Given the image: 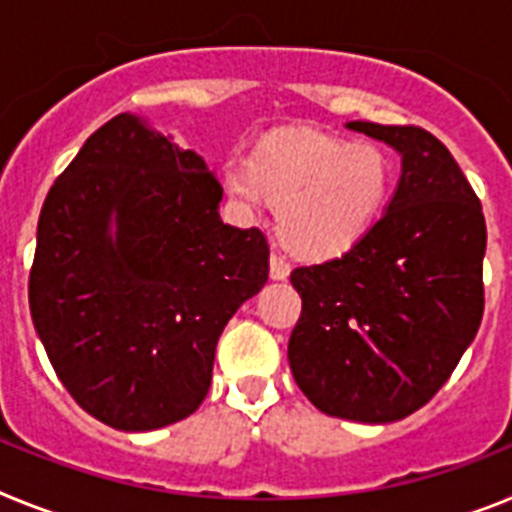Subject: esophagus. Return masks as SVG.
Returning a JSON list of instances; mask_svg holds the SVG:
<instances>
[{
  "instance_id": "34e87169",
  "label": "esophagus",
  "mask_w": 512,
  "mask_h": 512,
  "mask_svg": "<svg viewBox=\"0 0 512 512\" xmlns=\"http://www.w3.org/2000/svg\"><path fill=\"white\" fill-rule=\"evenodd\" d=\"M288 273H291V265H288L286 257L281 252H273L270 255V278L273 281H283V278H288Z\"/></svg>"
}]
</instances>
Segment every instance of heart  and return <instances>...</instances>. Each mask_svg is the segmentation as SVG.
Instances as JSON below:
<instances>
[{
  "mask_svg": "<svg viewBox=\"0 0 512 512\" xmlns=\"http://www.w3.org/2000/svg\"><path fill=\"white\" fill-rule=\"evenodd\" d=\"M229 195L247 211L268 198L291 250L327 257L363 237L389 188V162L373 144H345L314 131L275 133L250 162L224 170Z\"/></svg>",
  "mask_w": 512,
  "mask_h": 512,
  "instance_id": "1",
  "label": "heart"
}]
</instances>
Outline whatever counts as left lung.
Segmentation results:
<instances>
[{
    "label": "left lung",
    "instance_id": "obj_1",
    "mask_svg": "<svg viewBox=\"0 0 512 512\" xmlns=\"http://www.w3.org/2000/svg\"><path fill=\"white\" fill-rule=\"evenodd\" d=\"M402 154L389 208L342 257L291 273L288 340L299 389L324 415L394 422L438 394L484 314L482 203L451 151L420 126L353 121Z\"/></svg>",
    "mask_w": 512,
    "mask_h": 512
}]
</instances>
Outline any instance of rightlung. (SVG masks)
Segmentation results:
<instances>
[{
  "instance_id": "right-lung-1",
  "label": "right lung",
  "mask_w": 512,
  "mask_h": 512,
  "mask_svg": "<svg viewBox=\"0 0 512 512\" xmlns=\"http://www.w3.org/2000/svg\"><path fill=\"white\" fill-rule=\"evenodd\" d=\"M221 195L195 151L126 113L97 128L48 190L30 314L61 384L110 428L193 415L226 322L268 281V237L224 224Z\"/></svg>"
}]
</instances>
